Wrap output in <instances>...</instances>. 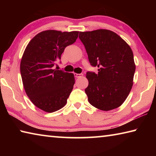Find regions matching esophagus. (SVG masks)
<instances>
[{"instance_id":"34e87169","label":"esophagus","mask_w":156,"mask_h":156,"mask_svg":"<svg viewBox=\"0 0 156 156\" xmlns=\"http://www.w3.org/2000/svg\"><path fill=\"white\" fill-rule=\"evenodd\" d=\"M74 76L76 78H80L82 76H83V73H74Z\"/></svg>"}]
</instances>
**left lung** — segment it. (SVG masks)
I'll return each instance as SVG.
<instances>
[{"instance_id":"obj_1","label":"left lung","mask_w":156,"mask_h":156,"mask_svg":"<svg viewBox=\"0 0 156 156\" xmlns=\"http://www.w3.org/2000/svg\"><path fill=\"white\" fill-rule=\"evenodd\" d=\"M79 38L87 53L89 62L98 73H87L85 93L92 106L102 111L116 109L131 90L136 71L130 46L117 34L108 30L80 31Z\"/></svg>"}]
</instances>
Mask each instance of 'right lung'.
<instances>
[{
	"instance_id": "right-lung-1",
	"label": "right lung",
	"mask_w": 156,
	"mask_h": 156,
	"mask_svg": "<svg viewBox=\"0 0 156 156\" xmlns=\"http://www.w3.org/2000/svg\"><path fill=\"white\" fill-rule=\"evenodd\" d=\"M79 31L46 30L31 39L20 61V73L26 94L31 102L52 113L67 104L75 83L72 73L54 69L65 47L74 43Z\"/></svg>"
}]
</instances>
